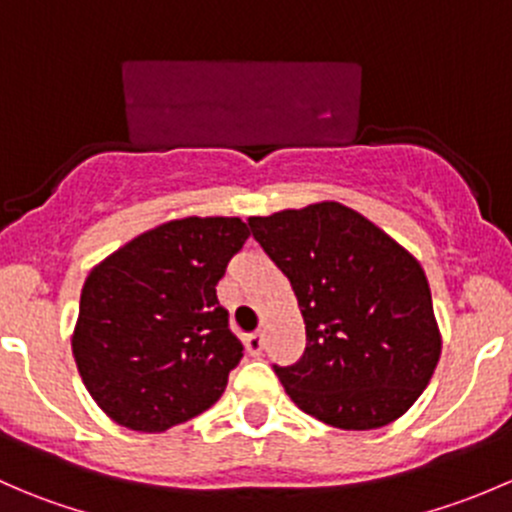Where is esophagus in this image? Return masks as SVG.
I'll list each match as a JSON object with an SVG mask.
<instances>
[{
	"mask_svg": "<svg viewBox=\"0 0 512 512\" xmlns=\"http://www.w3.org/2000/svg\"><path fill=\"white\" fill-rule=\"evenodd\" d=\"M262 347H265V339H262V334H250V337L245 339V352L250 356H260Z\"/></svg>",
	"mask_w": 512,
	"mask_h": 512,
	"instance_id": "34e87169",
	"label": "esophagus"
}]
</instances>
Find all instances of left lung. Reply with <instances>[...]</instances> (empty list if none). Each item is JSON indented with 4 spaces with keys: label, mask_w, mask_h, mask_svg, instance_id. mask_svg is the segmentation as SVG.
Wrapping results in <instances>:
<instances>
[{
    "label": "left lung",
    "mask_w": 512,
    "mask_h": 512,
    "mask_svg": "<svg viewBox=\"0 0 512 512\" xmlns=\"http://www.w3.org/2000/svg\"><path fill=\"white\" fill-rule=\"evenodd\" d=\"M247 223L292 285L304 319V356L275 366L289 399L342 431H371L404 416L441 356L421 262L334 200Z\"/></svg>",
    "instance_id": "left-lung-1"
}]
</instances>
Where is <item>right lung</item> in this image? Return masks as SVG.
Listing matches in <instances>:
<instances>
[{
  "label": "right lung",
  "instance_id": "add662e5",
  "mask_svg": "<svg viewBox=\"0 0 512 512\" xmlns=\"http://www.w3.org/2000/svg\"><path fill=\"white\" fill-rule=\"evenodd\" d=\"M247 237L240 218L170 220L89 272L71 352L91 399L118 426L168 431L223 396L242 344L215 287Z\"/></svg>",
  "mask_w": 512,
  "mask_h": 512
}]
</instances>
